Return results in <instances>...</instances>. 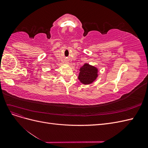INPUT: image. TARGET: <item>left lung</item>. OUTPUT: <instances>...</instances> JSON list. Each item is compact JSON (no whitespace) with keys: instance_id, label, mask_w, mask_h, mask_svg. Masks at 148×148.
I'll return each mask as SVG.
<instances>
[{"instance_id":"1","label":"left lung","mask_w":148,"mask_h":148,"mask_svg":"<svg viewBox=\"0 0 148 148\" xmlns=\"http://www.w3.org/2000/svg\"><path fill=\"white\" fill-rule=\"evenodd\" d=\"M97 72L98 70L95 66L85 64L79 69L78 79L84 84H91L97 78Z\"/></svg>"}]
</instances>
